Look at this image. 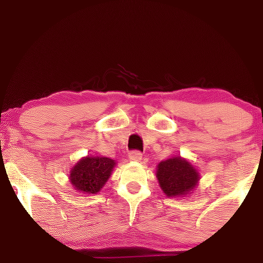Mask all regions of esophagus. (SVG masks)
<instances>
[{
	"mask_svg": "<svg viewBox=\"0 0 263 263\" xmlns=\"http://www.w3.org/2000/svg\"><path fill=\"white\" fill-rule=\"evenodd\" d=\"M128 158L130 159L132 162H141L142 161V153L139 151H132V152H129Z\"/></svg>",
	"mask_w": 263,
	"mask_h": 263,
	"instance_id": "1",
	"label": "esophagus"
}]
</instances>
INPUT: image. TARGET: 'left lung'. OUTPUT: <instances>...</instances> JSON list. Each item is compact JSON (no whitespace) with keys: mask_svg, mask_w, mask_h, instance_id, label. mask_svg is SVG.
I'll return each instance as SVG.
<instances>
[{"mask_svg":"<svg viewBox=\"0 0 263 263\" xmlns=\"http://www.w3.org/2000/svg\"><path fill=\"white\" fill-rule=\"evenodd\" d=\"M156 176L161 190L166 197L183 198L198 187V169L181 156L162 161L156 168Z\"/></svg>","mask_w":263,"mask_h":263,"instance_id":"left-lung-1","label":"left lung"}]
</instances>
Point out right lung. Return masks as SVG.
<instances>
[{"label":"right lung","instance_id":"obj_1","mask_svg":"<svg viewBox=\"0 0 263 263\" xmlns=\"http://www.w3.org/2000/svg\"><path fill=\"white\" fill-rule=\"evenodd\" d=\"M115 159L102 156L82 157L70 170L69 180L74 191L83 194H97L102 190L114 172Z\"/></svg>","mask_w":263,"mask_h":263}]
</instances>
